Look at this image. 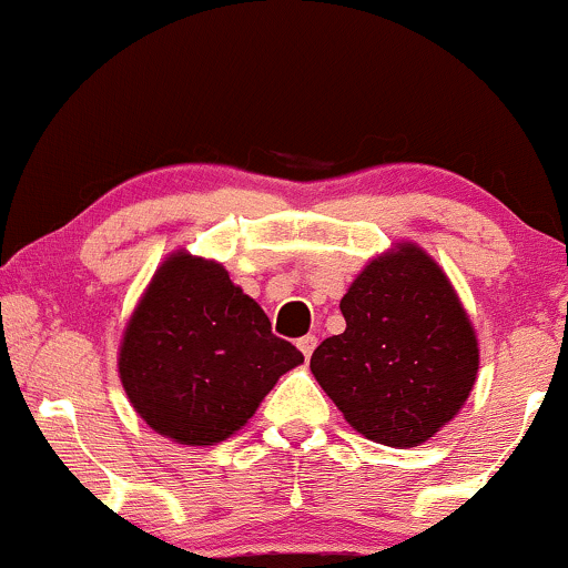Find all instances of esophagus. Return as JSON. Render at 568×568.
<instances>
[{
  "label": "esophagus",
  "mask_w": 568,
  "mask_h": 568,
  "mask_svg": "<svg viewBox=\"0 0 568 568\" xmlns=\"http://www.w3.org/2000/svg\"><path fill=\"white\" fill-rule=\"evenodd\" d=\"M296 347L302 349V355L306 357V361H310L312 352H315V347H317V338H315V336H302V338H298V342H296Z\"/></svg>",
  "instance_id": "1"
}]
</instances>
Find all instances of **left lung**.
I'll return each mask as SVG.
<instances>
[{
  "mask_svg": "<svg viewBox=\"0 0 568 568\" xmlns=\"http://www.w3.org/2000/svg\"><path fill=\"white\" fill-rule=\"evenodd\" d=\"M338 310L347 328L312 352L310 368L347 425L393 448L440 433L480 366L475 325L443 266L403 240L363 266Z\"/></svg>",
  "mask_w": 568,
  "mask_h": 568,
  "instance_id": "1",
  "label": "left lung"
}]
</instances>
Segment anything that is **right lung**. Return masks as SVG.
<instances>
[{
	"mask_svg": "<svg viewBox=\"0 0 568 568\" xmlns=\"http://www.w3.org/2000/svg\"><path fill=\"white\" fill-rule=\"evenodd\" d=\"M304 355L224 264L173 251L122 331L116 371L135 414L181 446H216L247 425Z\"/></svg>",
	"mask_w": 568,
	"mask_h": 568,
	"instance_id": "right-lung-1",
	"label": "right lung"
}]
</instances>
